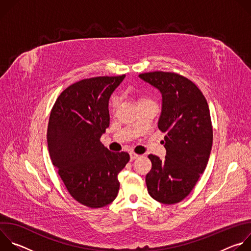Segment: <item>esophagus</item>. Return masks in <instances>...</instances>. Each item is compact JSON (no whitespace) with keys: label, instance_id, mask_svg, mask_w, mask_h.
<instances>
[{"label":"esophagus","instance_id":"obj_1","mask_svg":"<svg viewBox=\"0 0 251 251\" xmlns=\"http://www.w3.org/2000/svg\"><path fill=\"white\" fill-rule=\"evenodd\" d=\"M139 156H140V155H138V154H136V153H134V152H130V159H131V161H133V160L139 158Z\"/></svg>","mask_w":251,"mask_h":251}]
</instances>
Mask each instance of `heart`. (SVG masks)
Returning a JSON list of instances; mask_svg holds the SVG:
<instances>
[{
    "label": "heart",
    "mask_w": 251,
    "mask_h": 251,
    "mask_svg": "<svg viewBox=\"0 0 251 251\" xmlns=\"http://www.w3.org/2000/svg\"><path fill=\"white\" fill-rule=\"evenodd\" d=\"M137 100H138V104H141V103H144V102H148V101H152L150 98H148L147 96H144V95H138L137 96ZM112 104H116V98L113 97L112 98Z\"/></svg>",
    "instance_id": "obj_1"
}]
</instances>
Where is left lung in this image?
I'll use <instances>...</instances> for the list:
<instances>
[{
  "instance_id": "8db88e82",
  "label": "left lung",
  "mask_w": 251,
  "mask_h": 251,
  "mask_svg": "<svg viewBox=\"0 0 251 251\" xmlns=\"http://www.w3.org/2000/svg\"><path fill=\"white\" fill-rule=\"evenodd\" d=\"M139 76L162 93L158 127L167 133L165 159L148 156L152 162L146 176L148 193L165 204L180 202L193 191L208 162L212 146L208 105L200 88L181 75L153 71Z\"/></svg>"
}]
</instances>
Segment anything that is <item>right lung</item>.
<instances>
[{
  "label": "right lung",
  "mask_w": 251,
  "mask_h": 251,
  "mask_svg": "<svg viewBox=\"0 0 251 251\" xmlns=\"http://www.w3.org/2000/svg\"><path fill=\"white\" fill-rule=\"evenodd\" d=\"M124 77L77 81L60 93L50 111L47 138L52 165L70 196L91 208L116 199L118 174L130 160L127 152H111L100 142L109 127V98Z\"/></svg>",
  "instance_id": "obj_1"
}]
</instances>
